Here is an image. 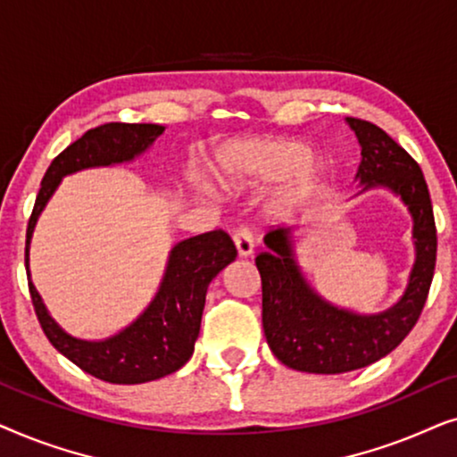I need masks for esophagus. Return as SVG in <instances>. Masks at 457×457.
Returning <instances> with one entry per match:
<instances>
[{
    "label": "esophagus",
    "mask_w": 457,
    "mask_h": 457,
    "mask_svg": "<svg viewBox=\"0 0 457 457\" xmlns=\"http://www.w3.org/2000/svg\"><path fill=\"white\" fill-rule=\"evenodd\" d=\"M233 241H235L237 253H239L241 258H247V255L253 253V247H255L253 233H252V230H249L247 227H239V228H237L235 235H233Z\"/></svg>",
    "instance_id": "esophagus-1"
}]
</instances>
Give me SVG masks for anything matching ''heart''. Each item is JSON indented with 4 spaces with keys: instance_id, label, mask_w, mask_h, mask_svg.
<instances>
[{
    "instance_id": "1",
    "label": "heart",
    "mask_w": 457,
    "mask_h": 457,
    "mask_svg": "<svg viewBox=\"0 0 457 457\" xmlns=\"http://www.w3.org/2000/svg\"><path fill=\"white\" fill-rule=\"evenodd\" d=\"M291 172V180L274 202L277 212L295 210L320 187L324 166L320 160L310 155L303 141L262 139L237 143L220 155L218 166L220 180L227 187L270 183Z\"/></svg>"
}]
</instances>
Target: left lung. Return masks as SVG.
Returning <instances> with one entry per match:
<instances>
[{
    "label": "left lung",
    "mask_w": 457,
    "mask_h": 457,
    "mask_svg": "<svg viewBox=\"0 0 457 457\" xmlns=\"http://www.w3.org/2000/svg\"><path fill=\"white\" fill-rule=\"evenodd\" d=\"M358 137L361 162L355 179L361 191L385 187L408 205L416 260L408 287L393 308L355 314L318 295L305 280L293 249V230L264 237L266 252L255 258L262 277V324L272 353L299 372L341 374L385 358L420 318L436 260V228L428 187L418 162L377 124L347 118Z\"/></svg>",
    "instance_id": "left-lung-1"
}]
</instances>
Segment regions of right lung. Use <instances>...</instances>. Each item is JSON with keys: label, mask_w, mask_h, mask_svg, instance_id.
<instances>
[{"label": "right lung", "mask_w": 457, "mask_h": 457, "mask_svg": "<svg viewBox=\"0 0 457 457\" xmlns=\"http://www.w3.org/2000/svg\"><path fill=\"white\" fill-rule=\"evenodd\" d=\"M164 133L160 124L108 122L71 143L47 168L35 199L27 228L29 291L43 333L58 352L91 377L114 385H139L177 372L195 349L202 327L205 293L212 278L237 258L235 243L224 230L191 237L177 243L168 255L160 289L143 314L120 333L104 341H85L68 335L49 316L29 270V245L37 218L66 174L85 168L114 166L135 160Z\"/></svg>", "instance_id": "obj_1"}]
</instances>
